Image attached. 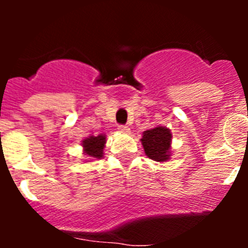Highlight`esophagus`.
Instances as JSON below:
<instances>
[{"mask_svg": "<svg viewBox=\"0 0 248 248\" xmlns=\"http://www.w3.org/2000/svg\"><path fill=\"white\" fill-rule=\"evenodd\" d=\"M118 130L122 131V133H129V130H130V129H129V126H126V125H119L118 126Z\"/></svg>", "mask_w": 248, "mask_h": 248, "instance_id": "1", "label": "esophagus"}]
</instances>
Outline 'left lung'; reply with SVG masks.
Instances as JSON below:
<instances>
[{"mask_svg": "<svg viewBox=\"0 0 248 248\" xmlns=\"http://www.w3.org/2000/svg\"><path fill=\"white\" fill-rule=\"evenodd\" d=\"M171 133L168 128L156 126L144 131L141 144L148 157L155 161H166L170 157Z\"/></svg>", "mask_w": 248, "mask_h": 248, "instance_id": "obj_1", "label": "left lung"}]
</instances>
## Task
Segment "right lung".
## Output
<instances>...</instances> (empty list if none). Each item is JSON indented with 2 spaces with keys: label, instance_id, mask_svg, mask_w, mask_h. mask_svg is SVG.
Instances as JSON below:
<instances>
[{
  "label": "right lung",
  "instance_id": "1",
  "mask_svg": "<svg viewBox=\"0 0 248 248\" xmlns=\"http://www.w3.org/2000/svg\"><path fill=\"white\" fill-rule=\"evenodd\" d=\"M82 145L84 148L85 155L93 159H100L103 156V149L105 145V135L99 134L98 137L91 135L83 140Z\"/></svg>",
  "mask_w": 248,
  "mask_h": 248
}]
</instances>
